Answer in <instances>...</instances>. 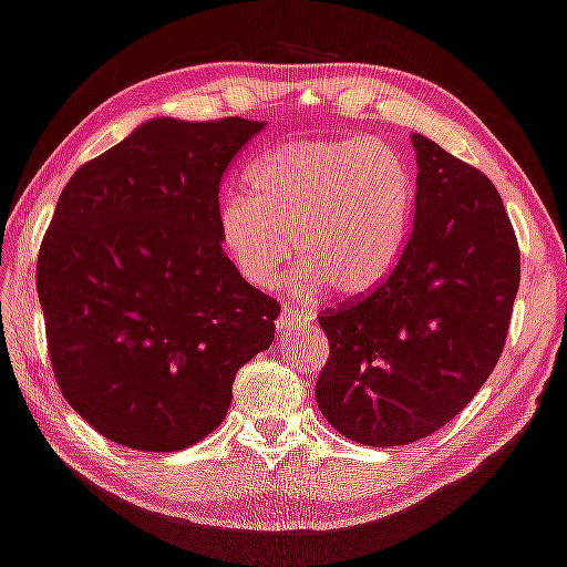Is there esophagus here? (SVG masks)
<instances>
[{
    "label": "esophagus",
    "mask_w": 567,
    "mask_h": 567,
    "mask_svg": "<svg viewBox=\"0 0 567 567\" xmlns=\"http://www.w3.org/2000/svg\"><path fill=\"white\" fill-rule=\"evenodd\" d=\"M306 321H309V317H306L303 311H299V309H284L281 313H278V319H276V329L281 331V333H289L293 329L306 327Z\"/></svg>",
    "instance_id": "obj_1"
}]
</instances>
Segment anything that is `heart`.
Instances as JSON below:
<instances>
[{
    "label": "heart",
    "instance_id": "heart-1",
    "mask_svg": "<svg viewBox=\"0 0 567 567\" xmlns=\"http://www.w3.org/2000/svg\"><path fill=\"white\" fill-rule=\"evenodd\" d=\"M248 193L223 200L220 238L254 289L296 266L293 291L341 301L377 291L399 264L414 216V181L384 143L331 137L276 147L248 171Z\"/></svg>",
    "mask_w": 567,
    "mask_h": 567
}]
</instances>
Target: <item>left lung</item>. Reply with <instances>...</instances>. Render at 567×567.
Segmentation results:
<instances>
[{
    "instance_id": "obj_1",
    "label": "left lung",
    "mask_w": 567,
    "mask_h": 567,
    "mask_svg": "<svg viewBox=\"0 0 567 567\" xmlns=\"http://www.w3.org/2000/svg\"><path fill=\"white\" fill-rule=\"evenodd\" d=\"M414 226L392 276L319 317L331 357L317 404L347 440L396 447L457 416L503 354L519 250L503 198L420 133Z\"/></svg>"
}]
</instances>
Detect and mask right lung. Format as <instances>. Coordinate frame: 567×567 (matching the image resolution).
Instances as JSON below:
<instances>
[{
    "instance_id": "obj_1",
    "label": "right lung",
    "mask_w": 567,
    "mask_h": 567,
    "mask_svg": "<svg viewBox=\"0 0 567 567\" xmlns=\"http://www.w3.org/2000/svg\"><path fill=\"white\" fill-rule=\"evenodd\" d=\"M266 123L153 117L64 185L37 261L54 379L110 442L178 452L226 420L281 306L223 254L218 188Z\"/></svg>"
}]
</instances>
